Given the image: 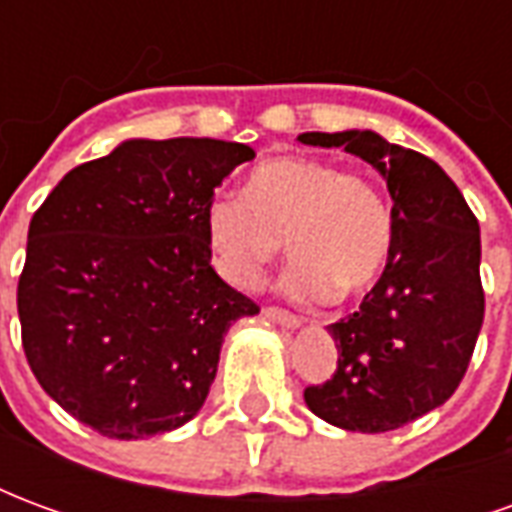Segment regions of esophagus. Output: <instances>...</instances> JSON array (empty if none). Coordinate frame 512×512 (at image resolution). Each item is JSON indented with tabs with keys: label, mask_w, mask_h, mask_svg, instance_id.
Returning <instances> with one entry per match:
<instances>
[{
	"label": "esophagus",
	"mask_w": 512,
	"mask_h": 512,
	"mask_svg": "<svg viewBox=\"0 0 512 512\" xmlns=\"http://www.w3.org/2000/svg\"><path fill=\"white\" fill-rule=\"evenodd\" d=\"M263 315H266V318H271L274 323L288 326V329H296V326H301V323H304L299 315H296V312L285 310V307H266V310H263Z\"/></svg>",
	"instance_id": "obj_1"
}]
</instances>
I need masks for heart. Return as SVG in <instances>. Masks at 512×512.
Masks as SVG:
<instances>
[{
  "instance_id": "heart-1",
  "label": "heart",
  "mask_w": 512,
  "mask_h": 512,
  "mask_svg": "<svg viewBox=\"0 0 512 512\" xmlns=\"http://www.w3.org/2000/svg\"><path fill=\"white\" fill-rule=\"evenodd\" d=\"M205 235L219 271L238 288H255L288 241L285 288L301 299H329L354 296L381 277L395 244V213L362 172L279 156L246 175L244 197L213 194Z\"/></svg>"
}]
</instances>
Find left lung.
<instances>
[{"label": "left lung", "instance_id": "8db88e82", "mask_svg": "<svg viewBox=\"0 0 512 512\" xmlns=\"http://www.w3.org/2000/svg\"><path fill=\"white\" fill-rule=\"evenodd\" d=\"M345 147L386 178L395 244L354 315L329 326L337 370L304 389L312 414L359 433L403 428L458 389L483 326L480 224L458 186L433 161L373 131L299 136Z\"/></svg>", "mask_w": 512, "mask_h": 512}]
</instances>
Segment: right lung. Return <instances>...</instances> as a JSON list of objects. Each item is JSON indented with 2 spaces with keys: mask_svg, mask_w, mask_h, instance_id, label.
<instances>
[{
  "mask_svg": "<svg viewBox=\"0 0 512 512\" xmlns=\"http://www.w3.org/2000/svg\"><path fill=\"white\" fill-rule=\"evenodd\" d=\"M252 147L131 139L43 200L18 277L21 345L46 395L109 439L180 428L224 334L260 312L211 266L205 205Z\"/></svg>",
  "mask_w": 512,
  "mask_h": 512,
  "instance_id": "add662e5",
  "label": "right lung"
}]
</instances>
